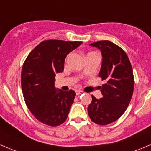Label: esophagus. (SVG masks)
<instances>
[{"mask_svg": "<svg viewBox=\"0 0 151 151\" xmlns=\"http://www.w3.org/2000/svg\"><path fill=\"white\" fill-rule=\"evenodd\" d=\"M83 92V91H81V90H80V89H77V90H76V94H77V95H80V94H82Z\"/></svg>", "mask_w": 151, "mask_h": 151, "instance_id": "34e87169", "label": "esophagus"}]
</instances>
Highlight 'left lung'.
<instances>
[{
	"label": "left lung",
	"mask_w": 151,
	"mask_h": 151,
	"mask_svg": "<svg viewBox=\"0 0 151 151\" xmlns=\"http://www.w3.org/2000/svg\"><path fill=\"white\" fill-rule=\"evenodd\" d=\"M90 45L102 53L99 77L106 83L100 87L103 95L101 99L91 95L88 116L97 124L107 125L118 120L130 102L134 88L133 68L124 50L110 41H98Z\"/></svg>",
	"instance_id": "left-lung-1"
}]
</instances>
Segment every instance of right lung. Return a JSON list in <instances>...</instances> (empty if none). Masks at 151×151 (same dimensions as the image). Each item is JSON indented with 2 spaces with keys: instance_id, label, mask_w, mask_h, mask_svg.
<instances>
[{
  "instance_id": "obj_1",
  "label": "right lung",
  "mask_w": 151,
  "mask_h": 151,
  "mask_svg": "<svg viewBox=\"0 0 151 151\" xmlns=\"http://www.w3.org/2000/svg\"><path fill=\"white\" fill-rule=\"evenodd\" d=\"M82 44L80 41L45 40L25 60L22 70V88L27 106L35 118L51 127L65 122L76 93L55 88L56 73L64 69L66 56Z\"/></svg>"
}]
</instances>
